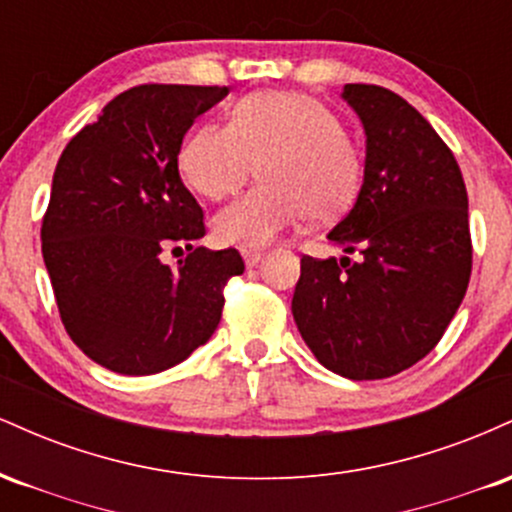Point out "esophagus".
<instances>
[{"label":"esophagus","instance_id":"1","mask_svg":"<svg viewBox=\"0 0 512 512\" xmlns=\"http://www.w3.org/2000/svg\"><path fill=\"white\" fill-rule=\"evenodd\" d=\"M240 255H243V260H245V264H248V267H255V264L262 260V252L260 250L243 248V250H240Z\"/></svg>","mask_w":512,"mask_h":512}]
</instances>
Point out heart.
Segmentation results:
<instances>
[{
	"instance_id": "obj_1",
	"label": "heart",
	"mask_w": 512,
	"mask_h": 512,
	"mask_svg": "<svg viewBox=\"0 0 512 512\" xmlns=\"http://www.w3.org/2000/svg\"><path fill=\"white\" fill-rule=\"evenodd\" d=\"M255 166L262 185L214 216L221 245L264 248L308 214L334 219L363 182V154L337 113L293 91L240 98L228 127H197L178 154L185 185L211 202L236 195Z\"/></svg>"
}]
</instances>
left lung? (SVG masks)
<instances>
[{
	"instance_id": "obj_1",
	"label": "left lung",
	"mask_w": 512,
	"mask_h": 512,
	"mask_svg": "<svg viewBox=\"0 0 512 512\" xmlns=\"http://www.w3.org/2000/svg\"><path fill=\"white\" fill-rule=\"evenodd\" d=\"M342 98L361 117L366 168L327 238L361 260L305 255L291 310L322 366L380 380L433 351L467 293V187L448 144L402 96L346 84Z\"/></svg>"
}]
</instances>
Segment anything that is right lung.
Here are the masks:
<instances>
[{
    "instance_id": "1",
    "label": "right lung",
    "mask_w": 512,
    "mask_h": 512,
    "mask_svg": "<svg viewBox=\"0 0 512 512\" xmlns=\"http://www.w3.org/2000/svg\"><path fill=\"white\" fill-rule=\"evenodd\" d=\"M226 86L144 84L115 96L57 161L43 216V260L62 325L91 361L151 375L185 361L219 327L238 250L192 248L204 214L182 185L178 154L195 117ZM187 242L170 270L160 252Z\"/></svg>"
}]
</instances>
